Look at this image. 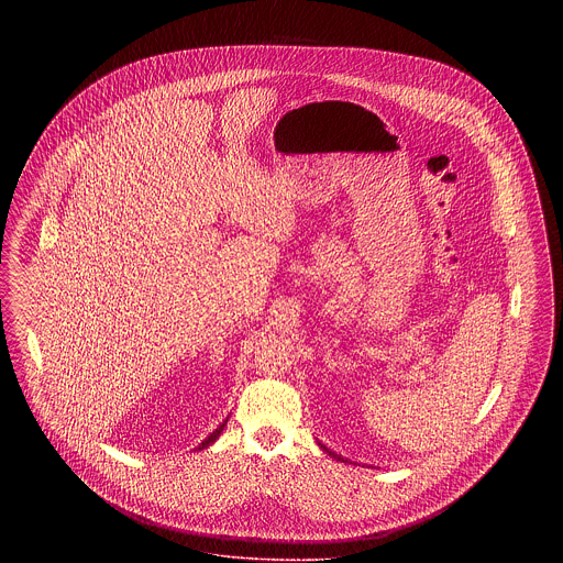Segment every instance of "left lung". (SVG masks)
Here are the masks:
<instances>
[{"label":"left lung","instance_id":"obj_1","mask_svg":"<svg viewBox=\"0 0 563 563\" xmlns=\"http://www.w3.org/2000/svg\"><path fill=\"white\" fill-rule=\"evenodd\" d=\"M322 450H327V448H322ZM329 455H335V454H331V452H329ZM338 460H340V457H338Z\"/></svg>","mask_w":563,"mask_h":563}]
</instances>
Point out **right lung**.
<instances>
[{"label": "right lung", "mask_w": 563, "mask_h": 563, "mask_svg": "<svg viewBox=\"0 0 563 563\" xmlns=\"http://www.w3.org/2000/svg\"><path fill=\"white\" fill-rule=\"evenodd\" d=\"M225 422H228V420H225ZM225 422H221V424L217 427V430H213V432H211V434H209V437H207V439H205V441L198 445V450H205V448H209V445L213 443L214 439L221 434V430H223V427H225Z\"/></svg>", "instance_id": "1"}]
</instances>
